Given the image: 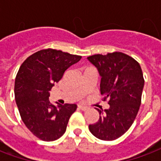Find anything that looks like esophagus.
Returning <instances> with one entry per match:
<instances>
[{
    "instance_id": "1",
    "label": "esophagus",
    "mask_w": 161,
    "mask_h": 161,
    "mask_svg": "<svg viewBox=\"0 0 161 161\" xmlns=\"http://www.w3.org/2000/svg\"><path fill=\"white\" fill-rule=\"evenodd\" d=\"M78 108H80L81 110H84H84H87L88 109L87 107H85V106H84V105H81V104L78 105Z\"/></svg>"
}]
</instances>
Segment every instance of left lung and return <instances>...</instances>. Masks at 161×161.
I'll list each match as a JSON object with an SVG mask.
<instances>
[{
  "label": "left lung",
  "instance_id": "left-lung-1",
  "mask_svg": "<svg viewBox=\"0 0 161 161\" xmlns=\"http://www.w3.org/2000/svg\"><path fill=\"white\" fill-rule=\"evenodd\" d=\"M101 77L100 92L108 99L109 108L97 110V122L89 129L97 138L114 141L131 127L142 102L144 78L140 64L125 53L96 54L87 58Z\"/></svg>",
  "mask_w": 161,
  "mask_h": 161
}]
</instances>
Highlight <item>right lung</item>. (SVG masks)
<instances>
[{"label": "right lung", "mask_w": 161, "mask_h": 161, "mask_svg": "<svg viewBox=\"0 0 161 161\" xmlns=\"http://www.w3.org/2000/svg\"><path fill=\"white\" fill-rule=\"evenodd\" d=\"M81 58L49 48L33 53L19 67L14 83L16 104L26 128L42 141L60 138L77 109L76 104L51 103L49 91Z\"/></svg>", "instance_id": "1"}]
</instances>
